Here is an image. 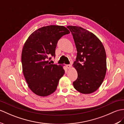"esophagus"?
Returning <instances> with one entry per match:
<instances>
[{
    "label": "esophagus",
    "instance_id": "34e87169",
    "mask_svg": "<svg viewBox=\"0 0 124 124\" xmlns=\"http://www.w3.org/2000/svg\"><path fill=\"white\" fill-rule=\"evenodd\" d=\"M66 67H67V68L68 69H70L71 68L72 65H71V64H67V65H66Z\"/></svg>",
    "mask_w": 124,
    "mask_h": 124
}]
</instances>
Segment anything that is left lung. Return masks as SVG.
<instances>
[{"label":"left lung","mask_w":124,"mask_h":124,"mask_svg":"<svg viewBox=\"0 0 124 124\" xmlns=\"http://www.w3.org/2000/svg\"><path fill=\"white\" fill-rule=\"evenodd\" d=\"M73 36L77 55L73 66L78 78L73 82L80 93L89 94L96 91L103 81L107 70L104 46L98 37L79 26H68Z\"/></svg>","instance_id":"obj_1"}]
</instances>
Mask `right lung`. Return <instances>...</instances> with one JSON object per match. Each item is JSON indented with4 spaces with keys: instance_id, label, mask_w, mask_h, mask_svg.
Returning <instances> with one entry per match:
<instances>
[{
    "instance_id": "right-lung-1",
    "label": "right lung",
    "mask_w": 124,
    "mask_h": 124,
    "mask_svg": "<svg viewBox=\"0 0 124 124\" xmlns=\"http://www.w3.org/2000/svg\"><path fill=\"white\" fill-rule=\"evenodd\" d=\"M69 33L63 26L43 27L31 33L23 46V72L28 87L38 96L45 97L53 93L64 75L62 66L51 64L48 60L55 57L57 42Z\"/></svg>"
}]
</instances>
